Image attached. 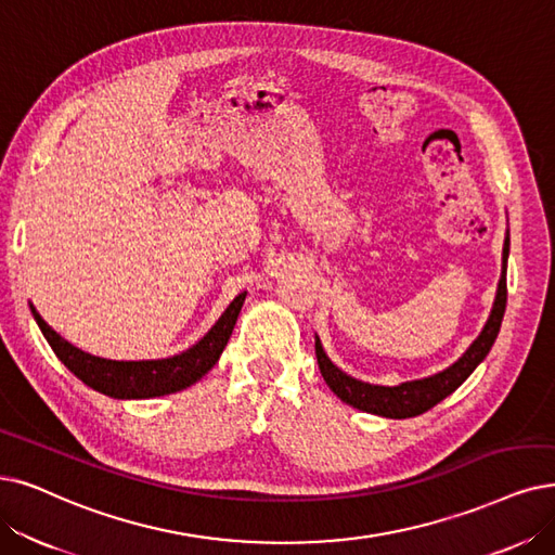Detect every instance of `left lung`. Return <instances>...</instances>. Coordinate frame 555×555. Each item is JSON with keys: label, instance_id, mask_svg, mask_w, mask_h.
I'll use <instances>...</instances> for the list:
<instances>
[{"label": "left lung", "instance_id": "obj_1", "mask_svg": "<svg viewBox=\"0 0 555 555\" xmlns=\"http://www.w3.org/2000/svg\"><path fill=\"white\" fill-rule=\"evenodd\" d=\"M507 253H509V238L505 234L503 259H501L503 261L501 263V280H499L492 314H490V319H487L476 341L467 348V352H464L455 364H451L449 369L439 371L435 375H428V378L401 383L396 387L369 385L358 378H350L348 373H344L341 369L332 364L317 337V360H319V369H321V375L327 383V387L335 391L344 403L358 408L362 412L387 416V418L418 416V414L428 412L430 408H435L439 401H444L447 396H451L464 380L469 378L474 369L487 358V352H490V348L494 346V339L499 335L501 321L505 314V302H507V286H505Z\"/></svg>", "mask_w": 555, "mask_h": 555}]
</instances>
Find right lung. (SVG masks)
<instances>
[{"instance_id": "1", "label": "right lung", "mask_w": 555, "mask_h": 555, "mask_svg": "<svg viewBox=\"0 0 555 555\" xmlns=\"http://www.w3.org/2000/svg\"><path fill=\"white\" fill-rule=\"evenodd\" d=\"M246 300V292L238 294L230 307L225 309L216 325L207 335L191 346L189 350L172 354L166 360H141V362H118V360H104L95 358L91 352H83L70 341H65L61 335L42 321V317L31 307V314L46 335L48 344L56 352V358L68 366L77 378L91 389L120 398V401H134V398H154L182 391L197 383L203 375L218 362L220 352L228 346V339L236 325L238 312Z\"/></svg>"}]
</instances>
